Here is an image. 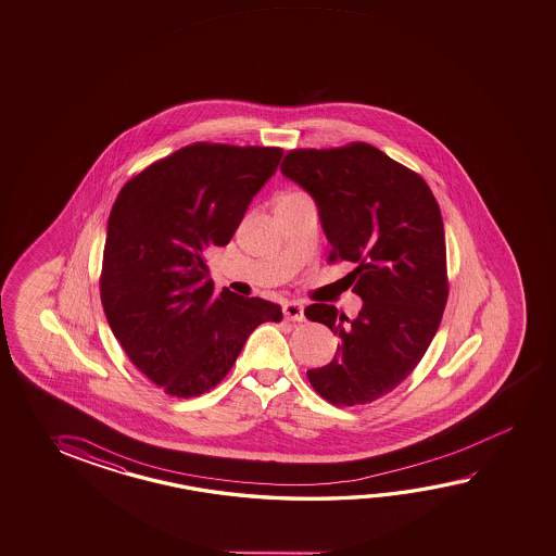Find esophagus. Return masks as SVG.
<instances>
[{"mask_svg": "<svg viewBox=\"0 0 556 556\" xmlns=\"http://www.w3.org/2000/svg\"><path fill=\"white\" fill-rule=\"evenodd\" d=\"M283 317L292 321H304V305L300 302H286L283 304Z\"/></svg>", "mask_w": 556, "mask_h": 556, "instance_id": "obj_1", "label": "esophagus"}]
</instances>
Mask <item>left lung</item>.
I'll use <instances>...</instances> for the list:
<instances>
[{
	"instance_id": "8db88e82",
	"label": "left lung",
	"mask_w": 556,
	"mask_h": 556,
	"mask_svg": "<svg viewBox=\"0 0 556 556\" xmlns=\"http://www.w3.org/2000/svg\"><path fill=\"white\" fill-rule=\"evenodd\" d=\"M282 174L316 201L329 261L357 264L343 280L363 300L349 319L336 305L312 304L305 317L339 339L336 357L307 370L326 401L367 404L413 372L446 307V240L440 207L418 174L369 143L294 150Z\"/></svg>"
}]
</instances>
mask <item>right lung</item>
<instances>
[{
	"label": "right lung",
	"instance_id": "1",
	"mask_svg": "<svg viewBox=\"0 0 556 556\" xmlns=\"http://www.w3.org/2000/svg\"><path fill=\"white\" fill-rule=\"evenodd\" d=\"M280 148L193 143L146 167L110 211L100 298L131 363L167 394L189 399L225 379L247 339L282 307L215 294L205 254L239 229L276 174Z\"/></svg>",
	"mask_w": 556,
	"mask_h": 556
}]
</instances>
